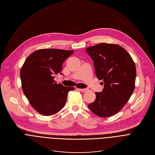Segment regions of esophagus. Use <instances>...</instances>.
I'll use <instances>...</instances> for the list:
<instances>
[{
  "instance_id": "obj_1",
  "label": "esophagus",
  "mask_w": 155,
  "mask_h": 155,
  "mask_svg": "<svg viewBox=\"0 0 155 155\" xmlns=\"http://www.w3.org/2000/svg\"><path fill=\"white\" fill-rule=\"evenodd\" d=\"M80 91H81V92H86V91H87L88 90V88H80V89H78Z\"/></svg>"
}]
</instances>
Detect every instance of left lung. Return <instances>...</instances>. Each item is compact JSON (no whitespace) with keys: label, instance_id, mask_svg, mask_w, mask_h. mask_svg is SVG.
Instances as JSON below:
<instances>
[{"label":"left lung","instance_id":"obj_1","mask_svg":"<svg viewBox=\"0 0 155 155\" xmlns=\"http://www.w3.org/2000/svg\"><path fill=\"white\" fill-rule=\"evenodd\" d=\"M86 51L94 61L97 77L104 81V89L95 93L96 99L88 108L98 117H111L124 107L135 89V62L117 44L101 43L87 47Z\"/></svg>","mask_w":155,"mask_h":155}]
</instances>
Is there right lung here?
<instances>
[{
    "label": "right lung",
    "instance_id": "1",
    "mask_svg": "<svg viewBox=\"0 0 155 155\" xmlns=\"http://www.w3.org/2000/svg\"><path fill=\"white\" fill-rule=\"evenodd\" d=\"M74 50L44 48L35 51L20 70L22 88L30 105L40 114L48 116L62 109L68 93L74 87L57 84L54 75L61 73L64 61Z\"/></svg>",
    "mask_w": 155,
    "mask_h": 155
}]
</instances>
